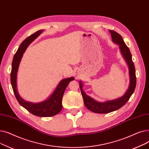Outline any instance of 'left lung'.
I'll return each mask as SVG.
<instances>
[{
	"mask_svg": "<svg viewBox=\"0 0 149 149\" xmlns=\"http://www.w3.org/2000/svg\"><path fill=\"white\" fill-rule=\"evenodd\" d=\"M109 32L111 34L112 41L115 43L119 45L121 52L128 65L130 76V84L127 91L121 97L113 100L107 101L104 103H100L86 94L83 90V85L81 84V81H80V88L86 107L91 111L98 113H109L118 110V109L123 107L127 102L131 95L133 94L136 84L135 68L134 62L132 61V54L129 48L127 46L126 43H124L121 35L112 30H109Z\"/></svg>",
	"mask_w": 149,
	"mask_h": 149,
	"instance_id": "left-lung-1",
	"label": "left lung"
}]
</instances>
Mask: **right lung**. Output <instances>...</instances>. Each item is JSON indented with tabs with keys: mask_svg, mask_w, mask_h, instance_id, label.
<instances>
[{
	"mask_svg": "<svg viewBox=\"0 0 149 149\" xmlns=\"http://www.w3.org/2000/svg\"><path fill=\"white\" fill-rule=\"evenodd\" d=\"M43 31V29L37 31L33 34L27 37L20 44L17 52L14 54L12 62L11 83L15 98L22 107L36 116L49 117L56 115L61 111L62 109V98L63 97L65 91L69 82L74 80V77H70L62 80L48 99L38 103H30L25 101L19 95L17 89V74L23 54L30 43L33 42Z\"/></svg>",
	"mask_w": 149,
	"mask_h": 149,
	"instance_id": "right-lung-1",
	"label": "right lung"
}]
</instances>
